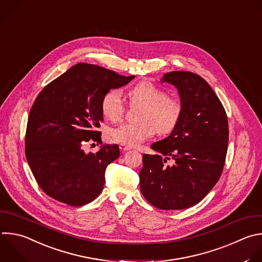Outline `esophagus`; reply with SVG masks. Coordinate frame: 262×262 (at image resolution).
<instances>
[{
  "label": "esophagus",
  "instance_id": "obj_1",
  "mask_svg": "<svg viewBox=\"0 0 262 262\" xmlns=\"http://www.w3.org/2000/svg\"><path fill=\"white\" fill-rule=\"evenodd\" d=\"M119 148H120V150H121L122 152H125V151H128V150L132 149L130 146H126V145H123V144H120Z\"/></svg>",
  "mask_w": 262,
  "mask_h": 262
}]
</instances>
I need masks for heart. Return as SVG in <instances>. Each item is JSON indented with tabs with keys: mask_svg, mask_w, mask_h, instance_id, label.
I'll use <instances>...</instances> for the list:
<instances>
[{
	"mask_svg": "<svg viewBox=\"0 0 262 262\" xmlns=\"http://www.w3.org/2000/svg\"><path fill=\"white\" fill-rule=\"evenodd\" d=\"M132 104L140 105L136 123H123L111 130L114 141L136 146L158 134H168L175 128L182 116L183 106L180 100L166 96V93L151 81H141L132 87L129 93ZM101 110L105 118L118 121L124 113V104L121 91L111 89L101 100Z\"/></svg>",
	"mask_w": 262,
	"mask_h": 262,
	"instance_id": "b5f03b06",
	"label": "heart"
}]
</instances>
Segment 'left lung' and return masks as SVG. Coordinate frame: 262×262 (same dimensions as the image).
<instances>
[{
  "instance_id": "obj_1",
  "label": "left lung",
  "mask_w": 262,
  "mask_h": 262,
  "mask_svg": "<svg viewBox=\"0 0 262 262\" xmlns=\"http://www.w3.org/2000/svg\"><path fill=\"white\" fill-rule=\"evenodd\" d=\"M178 90L183 112L170 135L151 145L159 154H143L140 189L160 210L199 204L218 182L228 145L226 112L208 82L191 72L172 71L160 80ZM174 160L172 166L166 161Z\"/></svg>"
}]
</instances>
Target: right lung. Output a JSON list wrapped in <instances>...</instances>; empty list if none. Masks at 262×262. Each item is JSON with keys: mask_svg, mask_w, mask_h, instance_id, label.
I'll return each mask as SVG.
<instances>
[{"mask_svg": "<svg viewBox=\"0 0 262 262\" xmlns=\"http://www.w3.org/2000/svg\"><path fill=\"white\" fill-rule=\"evenodd\" d=\"M97 64L80 62L47 84L30 111L26 157L41 189L73 207L96 200L105 184V170L119 157L118 145H102L85 153L91 141L102 144L101 100L111 89L130 82Z\"/></svg>", "mask_w": 262, "mask_h": 262, "instance_id": "right-lung-1", "label": "right lung"}]
</instances>
